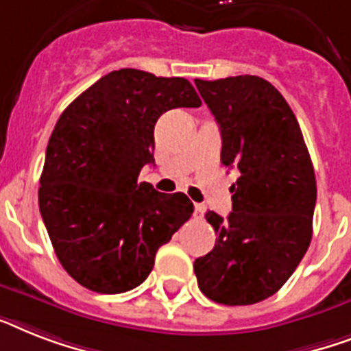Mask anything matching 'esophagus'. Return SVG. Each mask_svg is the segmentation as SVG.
Listing matches in <instances>:
<instances>
[{"instance_id":"esophagus-1","label":"esophagus","mask_w":351,"mask_h":351,"mask_svg":"<svg viewBox=\"0 0 351 351\" xmlns=\"http://www.w3.org/2000/svg\"><path fill=\"white\" fill-rule=\"evenodd\" d=\"M205 213V205L204 204H195V216L196 218H202Z\"/></svg>"}]
</instances>
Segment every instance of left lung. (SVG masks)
<instances>
[{
    "label": "left lung",
    "instance_id": "8db88e82",
    "mask_svg": "<svg viewBox=\"0 0 351 351\" xmlns=\"http://www.w3.org/2000/svg\"><path fill=\"white\" fill-rule=\"evenodd\" d=\"M221 133V164L238 167L232 213L209 210L216 245L195 261L198 287L216 303L240 306L274 295L312 240L317 185L289 102L269 81L236 75L195 81Z\"/></svg>",
    "mask_w": 351,
    "mask_h": 351
}]
</instances>
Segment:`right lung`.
<instances>
[{
  "label": "right lung",
  "instance_id": "1",
  "mask_svg": "<svg viewBox=\"0 0 351 351\" xmlns=\"http://www.w3.org/2000/svg\"><path fill=\"white\" fill-rule=\"evenodd\" d=\"M184 77L122 68L62 111L48 141L39 210L62 269L84 289L121 294L149 276L156 250L193 215L138 173L155 164V124L173 108H198Z\"/></svg>",
  "mask_w": 351,
  "mask_h": 351
}]
</instances>
